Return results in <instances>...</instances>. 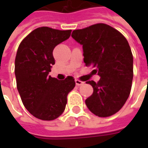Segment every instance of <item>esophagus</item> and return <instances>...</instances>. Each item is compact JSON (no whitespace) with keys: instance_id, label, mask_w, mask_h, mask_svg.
<instances>
[{"instance_id":"esophagus-1","label":"esophagus","mask_w":148,"mask_h":148,"mask_svg":"<svg viewBox=\"0 0 148 148\" xmlns=\"http://www.w3.org/2000/svg\"><path fill=\"white\" fill-rule=\"evenodd\" d=\"M75 83H76V85H77V86H82L84 84L83 82H82V81L78 80V79H76L75 80Z\"/></svg>"}]
</instances>
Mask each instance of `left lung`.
Returning a JSON list of instances; mask_svg holds the SVG:
<instances>
[{"label":"left lung","instance_id":"8db88e82","mask_svg":"<svg viewBox=\"0 0 148 148\" xmlns=\"http://www.w3.org/2000/svg\"><path fill=\"white\" fill-rule=\"evenodd\" d=\"M71 36L82 45L86 66L101 77L97 83L86 82L93 88L86 100L88 109L100 117L116 113L129 97L133 78V56L127 40L102 23L74 30Z\"/></svg>","mask_w":148,"mask_h":148}]
</instances>
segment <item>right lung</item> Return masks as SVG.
I'll return each instance as SVG.
<instances>
[{"label":"right lung","instance_id":"obj_1","mask_svg":"<svg viewBox=\"0 0 148 148\" xmlns=\"http://www.w3.org/2000/svg\"><path fill=\"white\" fill-rule=\"evenodd\" d=\"M71 33V30L38 27L18 47L15 59L18 92L27 111L42 121H53L64 112L68 93L75 86L71 76L59 81L48 75L55 64L53 50Z\"/></svg>","mask_w":148,"mask_h":148}]
</instances>
